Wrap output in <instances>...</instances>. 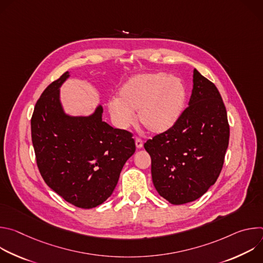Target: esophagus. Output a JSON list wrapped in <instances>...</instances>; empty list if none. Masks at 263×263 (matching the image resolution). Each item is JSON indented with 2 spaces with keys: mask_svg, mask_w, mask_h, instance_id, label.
<instances>
[{
  "mask_svg": "<svg viewBox=\"0 0 263 263\" xmlns=\"http://www.w3.org/2000/svg\"><path fill=\"white\" fill-rule=\"evenodd\" d=\"M135 144H136L137 148H141L143 146V141L140 138H136L135 139Z\"/></svg>",
  "mask_w": 263,
  "mask_h": 263,
  "instance_id": "1",
  "label": "esophagus"
}]
</instances>
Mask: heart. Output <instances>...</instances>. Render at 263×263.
<instances>
[{
  "label": "heart",
  "mask_w": 263,
  "mask_h": 263,
  "mask_svg": "<svg viewBox=\"0 0 263 263\" xmlns=\"http://www.w3.org/2000/svg\"><path fill=\"white\" fill-rule=\"evenodd\" d=\"M187 100L184 82L165 72L141 73L127 80L118 98L108 102L110 118L119 129H127L137 121L149 133L161 134L179 122Z\"/></svg>",
  "instance_id": "heart-1"
}]
</instances>
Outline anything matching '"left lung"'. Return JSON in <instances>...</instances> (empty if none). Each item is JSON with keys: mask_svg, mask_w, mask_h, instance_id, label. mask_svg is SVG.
I'll return each mask as SVG.
<instances>
[{"mask_svg": "<svg viewBox=\"0 0 263 263\" xmlns=\"http://www.w3.org/2000/svg\"><path fill=\"white\" fill-rule=\"evenodd\" d=\"M191 100L175 127L144 143L158 194L181 205L201 198L217 180L228 148L227 111L216 86L194 69Z\"/></svg>", "mask_w": 263, "mask_h": 263, "instance_id": "obj_1", "label": "left lung"}]
</instances>
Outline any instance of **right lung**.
<instances>
[{
	"mask_svg": "<svg viewBox=\"0 0 263 263\" xmlns=\"http://www.w3.org/2000/svg\"><path fill=\"white\" fill-rule=\"evenodd\" d=\"M64 72L42 93L31 119L36 163L47 185L73 206L90 209L114 193L135 152L132 133L102 121L99 105L88 117L66 115L60 102Z\"/></svg>",
	"mask_w": 263,
	"mask_h": 263,
	"instance_id": "right-lung-1",
	"label": "right lung"
}]
</instances>
